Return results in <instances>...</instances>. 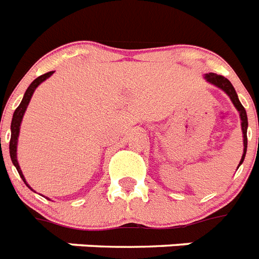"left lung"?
<instances>
[{"label":"left lung","instance_id":"1","mask_svg":"<svg viewBox=\"0 0 259 259\" xmlns=\"http://www.w3.org/2000/svg\"><path fill=\"white\" fill-rule=\"evenodd\" d=\"M204 78H206V81L215 85L219 90H222L227 96L230 97V100L233 101V104L237 108V111L239 112V119H241V127H242V135H243V155H242L241 162L238 164V167L243 163L245 160V155H246V150H247V115H246V109L243 108V105L241 104V101L238 99V95L235 92L234 87L231 84L226 77H223V76H219L217 73H206L204 74Z\"/></svg>","mask_w":259,"mask_h":259}]
</instances>
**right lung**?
Instances as JSON below:
<instances>
[{
  "mask_svg": "<svg viewBox=\"0 0 259 259\" xmlns=\"http://www.w3.org/2000/svg\"><path fill=\"white\" fill-rule=\"evenodd\" d=\"M53 73H55L53 71L48 72V73H45V74H41L40 77H37L36 80H33V82L28 87V90H26V92H25V95H24V97H22V100H21V103H20V105H18L17 108H16V111H14L13 119H12V124H10V131H12V135H10V143H9L10 159H12V163L14 164V167L17 168L18 174H20V177H21V179L24 181V183L28 186L30 190H33V188L28 185V182H26V179H25L24 174H22L21 168H20V164H18V160H17V143H18V136H20V127H21V121H22V117H24V115H25V111H26V108H28L29 101H30V99H32V96H33V94H34L36 88L40 85L41 82L45 81L48 77H51Z\"/></svg>",
  "mask_w": 259,
  "mask_h": 259,
  "instance_id": "add662e5",
  "label": "right lung"
}]
</instances>
